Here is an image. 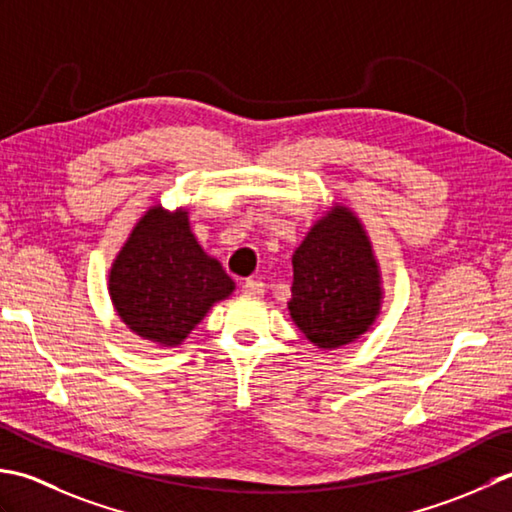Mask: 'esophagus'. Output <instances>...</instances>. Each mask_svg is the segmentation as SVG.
<instances>
[{
    "label": "esophagus",
    "instance_id": "1",
    "mask_svg": "<svg viewBox=\"0 0 512 512\" xmlns=\"http://www.w3.org/2000/svg\"><path fill=\"white\" fill-rule=\"evenodd\" d=\"M243 291H245V294H252V296H263L265 294V285L260 283V280L247 278L245 283H243Z\"/></svg>",
    "mask_w": 512,
    "mask_h": 512
}]
</instances>
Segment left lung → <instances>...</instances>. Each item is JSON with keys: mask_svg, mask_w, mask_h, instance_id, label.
<instances>
[{"mask_svg": "<svg viewBox=\"0 0 512 512\" xmlns=\"http://www.w3.org/2000/svg\"><path fill=\"white\" fill-rule=\"evenodd\" d=\"M291 263V318L316 347H342L371 327L380 309L378 265L347 207L338 205L311 227Z\"/></svg>", "mask_w": 512, "mask_h": 512, "instance_id": "1", "label": "left lung"}]
</instances>
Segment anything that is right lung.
Returning a JSON list of instances; mask_svg holds the SVG:
<instances>
[{
    "mask_svg": "<svg viewBox=\"0 0 512 512\" xmlns=\"http://www.w3.org/2000/svg\"><path fill=\"white\" fill-rule=\"evenodd\" d=\"M232 291L234 280L196 243L183 210L145 214L110 269V296L121 320L165 347L179 344Z\"/></svg>",
    "mask_w": 512,
    "mask_h": 512,
    "instance_id": "add662e5",
    "label": "right lung"
}]
</instances>
